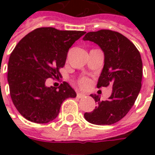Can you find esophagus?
<instances>
[{"label": "esophagus", "instance_id": "1", "mask_svg": "<svg viewBox=\"0 0 155 155\" xmlns=\"http://www.w3.org/2000/svg\"><path fill=\"white\" fill-rule=\"evenodd\" d=\"M84 96H85V94H82V93H77V97L80 98V99H81V98L84 97Z\"/></svg>", "mask_w": 155, "mask_h": 155}]
</instances>
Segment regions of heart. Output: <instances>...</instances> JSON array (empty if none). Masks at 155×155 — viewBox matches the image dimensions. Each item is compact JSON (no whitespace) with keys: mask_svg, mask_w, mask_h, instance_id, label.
Segmentation results:
<instances>
[{"mask_svg":"<svg viewBox=\"0 0 155 155\" xmlns=\"http://www.w3.org/2000/svg\"><path fill=\"white\" fill-rule=\"evenodd\" d=\"M90 84V81L88 80L87 78H81V80L79 81V84L81 85V87L85 88L87 87Z\"/></svg>","mask_w":155,"mask_h":155,"instance_id":"b5f03b06","label":"heart"}]
</instances>
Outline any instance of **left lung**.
<instances>
[{
    "label": "left lung",
    "instance_id": "8db88e82",
    "mask_svg": "<svg viewBox=\"0 0 155 155\" xmlns=\"http://www.w3.org/2000/svg\"><path fill=\"white\" fill-rule=\"evenodd\" d=\"M83 40L97 44L104 52V67L97 87L112 86L107 101L91 94L97 106L92 112L84 113V119L97 125L113 124L126 115L139 95L143 74L141 56L129 39L110 30L88 32Z\"/></svg>",
    "mask_w": 155,
    "mask_h": 155
}]
</instances>
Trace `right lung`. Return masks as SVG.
<instances>
[{"label": "right lung", "instance_id": "add662e5", "mask_svg": "<svg viewBox=\"0 0 155 155\" xmlns=\"http://www.w3.org/2000/svg\"><path fill=\"white\" fill-rule=\"evenodd\" d=\"M84 34L41 27L16 45L9 58L7 81L12 102L26 120L49 123L57 117L65 99L76 97L67 82L56 88L47 87L45 81L61 75L59 71L64 67L69 49Z\"/></svg>", "mask_w": 155, "mask_h": 155}]
</instances>
